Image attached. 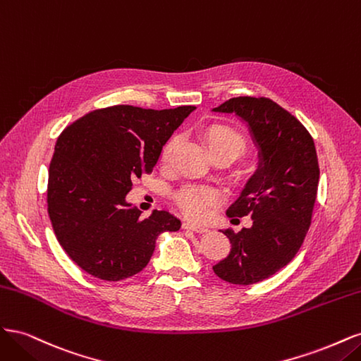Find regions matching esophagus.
Returning <instances> with one entry per match:
<instances>
[{
  "mask_svg": "<svg viewBox=\"0 0 361 361\" xmlns=\"http://www.w3.org/2000/svg\"><path fill=\"white\" fill-rule=\"evenodd\" d=\"M183 228H187V231H192V232H197V233H204L207 232V228L203 227V226H197V224H192V223H183L182 224Z\"/></svg>",
  "mask_w": 361,
  "mask_h": 361,
  "instance_id": "34e87169",
  "label": "esophagus"
}]
</instances>
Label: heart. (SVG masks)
<instances>
[{
	"mask_svg": "<svg viewBox=\"0 0 361 361\" xmlns=\"http://www.w3.org/2000/svg\"><path fill=\"white\" fill-rule=\"evenodd\" d=\"M203 143L207 152L214 159L227 158L235 161L245 155L247 141L232 126L223 123L207 125L202 133ZM178 135H171L161 150V162L164 166L171 161L173 152L178 146ZM220 202V194L215 190L197 187V185H188L174 194V203L179 207V211L195 221H202L209 214L212 207Z\"/></svg>",
	"mask_w": 361,
	"mask_h": 361,
	"instance_id": "heart-1",
	"label": "heart"
}]
</instances>
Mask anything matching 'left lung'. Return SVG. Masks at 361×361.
<instances>
[{
	"mask_svg": "<svg viewBox=\"0 0 361 361\" xmlns=\"http://www.w3.org/2000/svg\"><path fill=\"white\" fill-rule=\"evenodd\" d=\"M250 125L262 162L227 215L253 220L250 228L223 233L231 253L212 267L233 285H253L276 274L298 253L312 224L319 162L313 137L300 120L269 97L239 96L214 108Z\"/></svg>",
	"mask_w": 361,
	"mask_h": 361,
	"instance_id": "8db88e82",
	"label": "left lung"
}]
</instances>
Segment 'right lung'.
Masks as SVG:
<instances>
[{"label":"right lung","mask_w":361,"mask_h":361,"mask_svg":"<svg viewBox=\"0 0 361 361\" xmlns=\"http://www.w3.org/2000/svg\"><path fill=\"white\" fill-rule=\"evenodd\" d=\"M194 108L113 105L84 114L60 134L48 173V214L57 241L87 274L106 281L134 276L149 264L158 235L180 228L167 211L141 218L125 197L135 178L152 173Z\"/></svg>","instance_id":"add662e5"}]
</instances>
